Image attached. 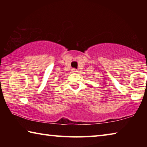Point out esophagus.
<instances>
[{
    "label": "esophagus",
    "instance_id": "34e87169",
    "mask_svg": "<svg viewBox=\"0 0 147 147\" xmlns=\"http://www.w3.org/2000/svg\"><path fill=\"white\" fill-rule=\"evenodd\" d=\"M72 72H73V73H76V72H77L76 69H75V68L72 69Z\"/></svg>",
    "mask_w": 147,
    "mask_h": 147
}]
</instances>
